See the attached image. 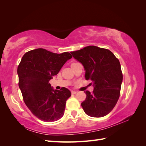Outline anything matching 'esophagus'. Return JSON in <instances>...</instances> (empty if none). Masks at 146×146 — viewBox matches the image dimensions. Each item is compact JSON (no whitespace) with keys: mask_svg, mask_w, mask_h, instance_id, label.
Masks as SVG:
<instances>
[{"mask_svg":"<svg viewBox=\"0 0 146 146\" xmlns=\"http://www.w3.org/2000/svg\"><path fill=\"white\" fill-rule=\"evenodd\" d=\"M77 93H78V92L77 91H71V94H77Z\"/></svg>","mask_w":146,"mask_h":146,"instance_id":"obj_1","label":"esophagus"}]
</instances>
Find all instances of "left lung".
I'll use <instances>...</instances> for the list:
<instances>
[{"label": "left lung", "mask_w": 146, "mask_h": 146, "mask_svg": "<svg viewBox=\"0 0 146 146\" xmlns=\"http://www.w3.org/2000/svg\"><path fill=\"white\" fill-rule=\"evenodd\" d=\"M71 53L84 66L85 79L94 83L92 93L84 92L86 97L81 104L83 110L93 117L107 115L120 97L123 75L119 60L108 49L95 46Z\"/></svg>", "instance_id": "obj_1"}]
</instances>
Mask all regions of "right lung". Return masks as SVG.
Instances as JSON below:
<instances>
[{
	"label": "right lung",
	"mask_w": 146,
	"mask_h": 146,
	"mask_svg": "<svg viewBox=\"0 0 146 146\" xmlns=\"http://www.w3.org/2000/svg\"><path fill=\"white\" fill-rule=\"evenodd\" d=\"M71 58L68 52L57 54L42 48L27 52L22 58L17 68L19 86L24 103L39 119L50 122L63 116L71 92L64 87L54 90L49 82Z\"/></svg>",
	"instance_id": "obj_1"
}]
</instances>
